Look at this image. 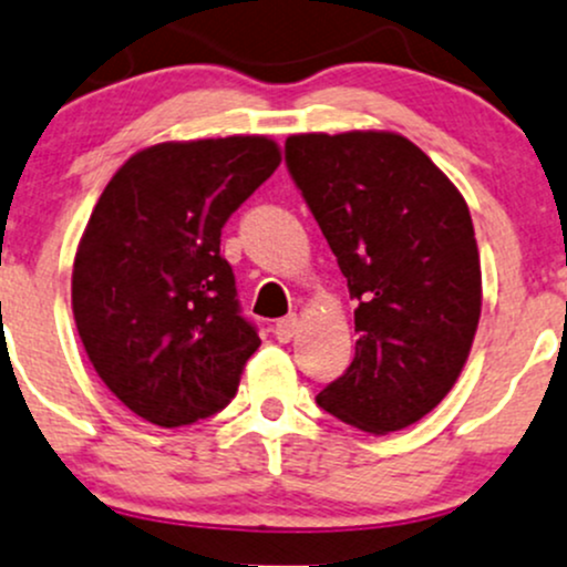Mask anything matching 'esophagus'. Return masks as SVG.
<instances>
[{
  "mask_svg": "<svg viewBox=\"0 0 567 567\" xmlns=\"http://www.w3.org/2000/svg\"><path fill=\"white\" fill-rule=\"evenodd\" d=\"M296 333H298V317L296 315L282 317V320H279L277 326H274V336H277L279 341H290Z\"/></svg>",
  "mask_w": 567,
  "mask_h": 567,
  "instance_id": "34e87169",
  "label": "esophagus"
}]
</instances>
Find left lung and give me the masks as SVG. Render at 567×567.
<instances>
[{"label": "left lung", "mask_w": 567, "mask_h": 567, "mask_svg": "<svg viewBox=\"0 0 567 567\" xmlns=\"http://www.w3.org/2000/svg\"><path fill=\"white\" fill-rule=\"evenodd\" d=\"M288 169L347 277L354 358L317 403L358 431L414 425L455 388L482 315L468 204L395 132L293 134Z\"/></svg>", "instance_id": "left-lung-1"}]
</instances>
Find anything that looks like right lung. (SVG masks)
I'll return each instance as SVG.
<instances>
[{"mask_svg":"<svg viewBox=\"0 0 567 567\" xmlns=\"http://www.w3.org/2000/svg\"><path fill=\"white\" fill-rule=\"evenodd\" d=\"M279 161L260 134L158 142L99 196L74 252L72 315L99 379L142 420L193 425L236 395L260 339L220 231Z\"/></svg>","mask_w":567,"mask_h":567,"instance_id":"obj_1","label":"right lung"}]
</instances>
